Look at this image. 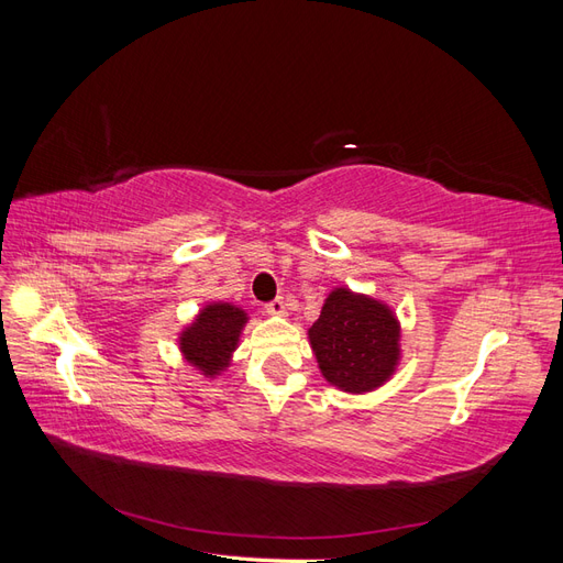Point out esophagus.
Wrapping results in <instances>:
<instances>
[{
	"instance_id": "34e87169",
	"label": "esophagus",
	"mask_w": 563,
	"mask_h": 563,
	"mask_svg": "<svg viewBox=\"0 0 563 563\" xmlns=\"http://www.w3.org/2000/svg\"><path fill=\"white\" fill-rule=\"evenodd\" d=\"M269 314H277V317H284L286 314V300L284 298H275L272 302H267L265 308Z\"/></svg>"
}]
</instances>
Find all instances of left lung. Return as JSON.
I'll return each mask as SVG.
<instances>
[{"label": "left lung", "mask_w": 563, "mask_h": 563, "mask_svg": "<svg viewBox=\"0 0 563 563\" xmlns=\"http://www.w3.org/2000/svg\"><path fill=\"white\" fill-rule=\"evenodd\" d=\"M310 343L319 368L345 391L380 387L399 362V323L387 305L335 288L312 323Z\"/></svg>", "instance_id": "8db88e82"}]
</instances>
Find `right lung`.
<instances>
[{
    "label": "right lung",
    "mask_w": 563,
    "mask_h": 563,
    "mask_svg": "<svg viewBox=\"0 0 563 563\" xmlns=\"http://www.w3.org/2000/svg\"><path fill=\"white\" fill-rule=\"evenodd\" d=\"M246 323V312L230 302L207 305L192 327L180 333V350L185 360L195 364L203 376H218L230 364V354L240 343Z\"/></svg>",
    "instance_id": "add662e5"
}]
</instances>
